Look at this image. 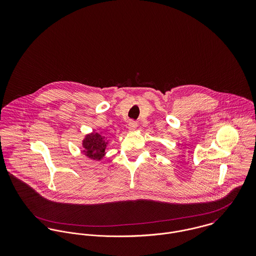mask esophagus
Instances as JSON below:
<instances>
[{
    "instance_id": "esophagus-1",
    "label": "esophagus",
    "mask_w": 256,
    "mask_h": 256,
    "mask_svg": "<svg viewBox=\"0 0 256 256\" xmlns=\"http://www.w3.org/2000/svg\"><path fill=\"white\" fill-rule=\"evenodd\" d=\"M137 126H138L137 121H135V120H130V122H129V124H128V128H129L130 131L135 130V129L137 128Z\"/></svg>"
}]
</instances>
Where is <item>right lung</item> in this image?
<instances>
[{
	"label": "right lung",
	"mask_w": 256,
	"mask_h": 256,
	"mask_svg": "<svg viewBox=\"0 0 256 256\" xmlns=\"http://www.w3.org/2000/svg\"><path fill=\"white\" fill-rule=\"evenodd\" d=\"M82 145L86 148L84 154L94 160H100L104 156L106 148L104 137L98 133L92 136H88L84 140Z\"/></svg>",
	"instance_id": "right-lung-1"
}]
</instances>
